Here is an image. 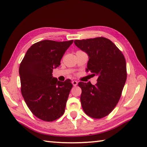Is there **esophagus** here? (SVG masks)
Returning <instances> with one entry per match:
<instances>
[{
  "instance_id": "34e87169",
  "label": "esophagus",
  "mask_w": 147,
  "mask_h": 147,
  "mask_svg": "<svg viewBox=\"0 0 147 147\" xmlns=\"http://www.w3.org/2000/svg\"><path fill=\"white\" fill-rule=\"evenodd\" d=\"M72 83H73V85L74 86H76L78 85V82H77V81L74 80V81H73V82H72Z\"/></svg>"
}]
</instances>
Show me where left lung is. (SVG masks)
Wrapping results in <instances>:
<instances>
[{"label": "left lung", "mask_w": 147, "mask_h": 147, "mask_svg": "<svg viewBox=\"0 0 147 147\" xmlns=\"http://www.w3.org/2000/svg\"><path fill=\"white\" fill-rule=\"evenodd\" d=\"M74 43L88 55L86 71L98 76L95 85L90 82L78 83L82 90V108L90 117H104L116 106L125 85V58L113 42L104 37L76 40Z\"/></svg>", "instance_id": "1"}]
</instances>
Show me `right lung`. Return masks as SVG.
Returning <instances> with one entry per match:
<instances>
[{"instance_id": "obj_1", "label": "right lung", "mask_w": 147, "mask_h": 147, "mask_svg": "<svg viewBox=\"0 0 147 147\" xmlns=\"http://www.w3.org/2000/svg\"><path fill=\"white\" fill-rule=\"evenodd\" d=\"M73 40L55 42L45 40L34 43L21 61L19 73L21 93L31 112L44 121H53L63 115L71 80L58 81L52 76L53 69L61 60Z\"/></svg>"}]
</instances>
